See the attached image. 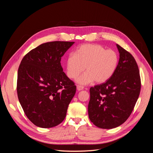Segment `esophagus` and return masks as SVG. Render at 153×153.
<instances>
[{"instance_id": "esophagus-1", "label": "esophagus", "mask_w": 153, "mask_h": 153, "mask_svg": "<svg viewBox=\"0 0 153 153\" xmlns=\"http://www.w3.org/2000/svg\"><path fill=\"white\" fill-rule=\"evenodd\" d=\"M76 89H77V91H81V90H82V89H84V86L78 85L76 86Z\"/></svg>"}]
</instances>
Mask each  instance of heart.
Wrapping results in <instances>:
<instances>
[{"mask_svg":"<svg viewBox=\"0 0 153 153\" xmlns=\"http://www.w3.org/2000/svg\"><path fill=\"white\" fill-rule=\"evenodd\" d=\"M119 63V55L113 50H106L103 46L84 44L78 47L75 53H70L66 59V73L74 79L86 69V72L78 78L77 82L82 85L92 82L102 84L108 80L115 72Z\"/></svg>","mask_w":153,"mask_h":153,"instance_id":"obj_1","label":"heart"}]
</instances>
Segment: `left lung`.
<instances>
[{"mask_svg": "<svg viewBox=\"0 0 153 153\" xmlns=\"http://www.w3.org/2000/svg\"><path fill=\"white\" fill-rule=\"evenodd\" d=\"M119 61L108 80L90 88L88 114L97 127L112 129L123 124L131 115L140 94V72L133 55L117 44Z\"/></svg>", "mask_w": 153, "mask_h": 153, "instance_id": "1", "label": "left lung"}]
</instances>
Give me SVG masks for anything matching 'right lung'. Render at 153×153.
<instances>
[{"instance_id": "add662e5", "label": "right lung", "mask_w": 153, "mask_h": 153, "mask_svg": "<svg viewBox=\"0 0 153 153\" xmlns=\"http://www.w3.org/2000/svg\"><path fill=\"white\" fill-rule=\"evenodd\" d=\"M73 44L43 43L22 60L18 71V98L26 116L37 126H56L66 117L76 87L63 71L61 60Z\"/></svg>"}]
</instances>
